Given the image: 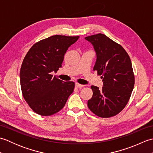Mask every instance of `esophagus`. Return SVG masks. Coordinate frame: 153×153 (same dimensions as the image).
I'll return each mask as SVG.
<instances>
[{"label": "esophagus", "instance_id": "esophagus-1", "mask_svg": "<svg viewBox=\"0 0 153 153\" xmlns=\"http://www.w3.org/2000/svg\"><path fill=\"white\" fill-rule=\"evenodd\" d=\"M76 87H77V88H82V87L84 86L83 85H81V84H79V83H76Z\"/></svg>", "mask_w": 153, "mask_h": 153}]
</instances>
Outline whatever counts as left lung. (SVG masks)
<instances>
[{
  "label": "left lung",
  "mask_w": 153,
  "mask_h": 153,
  "mask_svg": "<svg viewBox=\"0 0 153 153\" xmlns=\"http://www.w3.org/2000/svg\"><path fill=\"white\" fill-rule=\"evenodd\" d=\"M97 54L94 71L101 76L103 87L92 85L93 97L87 102L91 111L101 118L118 114L125 108L134 87L131 62L121 45L105 35L99 33L85 38Z\"/></svg>",
  "instance_id": "obj_1"
}]
</instances>
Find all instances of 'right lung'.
<instances>
[{
    "mask_svg": "<svg viewBox=\"0 0 153 153\" xmlns=\"http://www.w3.org/2000/svg\"><path fill=\"white\" fill-rule=\"evenodd\" d=\"M79 36L56 35L33 45L25 55L20 69V85L25 101L41 116H51L63 108L73 93L75 83L64 82L52 72H56L64 54Z\"/></svg>",
    "mask_w": 153,
    "mask_h": 153,
    "instance_id": "1",
    "label": "right lung"
}]
</instances>
